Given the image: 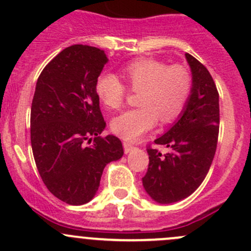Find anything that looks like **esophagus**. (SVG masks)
I'll return each mask as SVG.
<instances>
[{"label":"esophagus","instance_id":"1","mask_svg":"<svg viewBox=\"0 0 251 251\" xmlns=\"http://www.w3.org/2000/svg\"><path fill=\"white\" fill-rule=\"evenodd\" d=\"M134 149V147L132 144L127 143V142H124V151H125V154H128L130 151H132Z\"/></svg>","mask_w":251,"mask_h":251}]
</instances>
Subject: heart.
Masks as SVG:
<instances>
[{"instance_id":"heart-1","label":"heart","mask_w":251,"mask_h":251,"mask_svg":"<svg viewBox=\"0 0 251 251\" xmlns=\"http://www.w3.org/2000/svg\"><path fill=\"white\" fill-rule=\"evenodd\" d=\"M123 77L133 91H139L137 103L115 117L110 128L125 141H134L161 124L173 121L183 112L192 90L191 73L185 66L171 65L155 59H137L126 63ZM100 101L109 109H118L126 97V85L118 75L103 72L95 83Z\"/></svg>"}]
</instances>
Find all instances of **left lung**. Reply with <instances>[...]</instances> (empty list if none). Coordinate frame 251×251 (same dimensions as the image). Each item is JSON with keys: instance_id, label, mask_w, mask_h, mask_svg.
<instances>
[{"instance_id": "8db88e82", "label": "left lung", "mask_w": 251, "mask_h": 251, "mask_svg": "<svg viewBox=\"0 0 251 251\" xmlns=\"http://www.w3.org/2000/svg\"><path fill=\"white\" fill-rule=\"evenodd\" d=\"M192 75V90L178 120L155 144L168 148L166 154L147 150L148 172L143 176L147 194L161 204L190 196L204 180L214 159L219 136V94L207 68L185 54Z\"/></svg>"}]
</instances>
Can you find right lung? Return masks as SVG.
Here are the masks:
<instances>
[{
  "mask_svg": "<svg viewBox=\"0 0 251 251\" xmlns=\"http://www.w3.org/2000/svg\"><path fill=\"white\" fill-rule=\"evenodd\" d=\"M107 62L103 50L71 46L44 67L36 84L31 105L33 157L49 191L68 204L91 201L105 166L124 155L118 137L100 136L105 121L95 83Z\"/></svg>",
  "mask_w": 251,
  "mask_h": 251,
  "instance_id": "obj_1",
  "label": "right lung"
}]
</instances>
